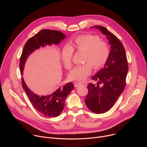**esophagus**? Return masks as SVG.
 <instances>
[{
    "mask_svg": "<svg viewBox=\"0 0 147 147\" xmlns=\"http://www.w3.org/2000/svg\"><path fill=\"white\" fill-rule=\"evenodd\" d=\"M82 83L79 82H76L74 84V87H78L79 86L82 85Z\"/></svg>",
    "mask_w": 147,
    "mask_h": 147,
    "instance_id": "1",
    "label": "esophagus"
}]
</instances>
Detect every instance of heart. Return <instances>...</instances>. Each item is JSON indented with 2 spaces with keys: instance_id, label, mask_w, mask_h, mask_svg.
Returning a JSON list of instances; mask_svg holds the SVG:
<instances>
[{
  "instance_id": "1",
  "label": "heart",
  "mask_w": 147,
  "mask_h": 147,
  "mask_svg": "<svg viewBox=\"0 0 147 147\" xmlns=\"http://www.w3.org/2000/svg\"><path fill=\"white\" fill-rule=\"evenodd\" d=\"M74 51L84 52L82 61L86 63L76 66L69 73L70 80L81 82L84 80L92 71L104 66L110 55V47L106 40L93 34H83L77 36L70 47H65L61 53V60L67 69L72 66L71 59Z\"/></svg>"
}]
</instances>
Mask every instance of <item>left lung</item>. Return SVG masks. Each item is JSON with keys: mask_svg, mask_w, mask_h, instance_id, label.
I'll return each mask as SVG.
<instances>
[{"mask_svg": "<svg viewBox=\"0 0 147 147\" xmlns=\"http://www.w3.org/2000/svg\"><path fill=\"white\" fill-rule=\"evenodd\" d=\"M94 27L106 35L111 49L104 67L91 77L92 80L98 81L97 84L90 83L87 86L88 93L85 103L91 112L99 114L111 109L123 92L129 66L126 53L120 40L105 27L100 26L91 27Z\"/></svg>", "mask_w": 147, "mask_h": 147, "instance_id": "left-lung-1", "label": "left lung"}]
</instances>
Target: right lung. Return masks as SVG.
Instances as JSON below:
<instances>
[{
    "label": "right lung",
    "instance_id": "right-lung-1",
    "mask_svg": "<svg viewBox=\"0 0 147 147\" xmlns=\"http://www.w3.org/2000/svg\"><path fill=\"white\" fill-rule=\"evenodd\" d=\"M66 36V35L60 31L44 29L30 38L25 44L20 59V69L22 76L27 59L32 52L47 45L59 44ZM22 83L33 107L42 115L51 117H55L60 115L65 108L66 98L74 88L72 82H68L51 95L39 96L27 87L23 77H22Z\"/></svg>",
    "mask_w": 147,
    "mask_h": 147
}]
</instances>
